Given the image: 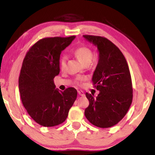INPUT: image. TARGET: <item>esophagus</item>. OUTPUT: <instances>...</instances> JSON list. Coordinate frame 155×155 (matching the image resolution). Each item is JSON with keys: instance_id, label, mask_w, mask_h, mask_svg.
Segmentation results:
<instances>
[{"instance_id": "1", "label": "esophagus", "mask_w": 155, "mask_h": 155, "mask_svg": "<svg viewBox=\"0 0 155 155\" xmlns=\"http://www.w3.org/2000/svg\"><path fill=\"white\" fill-rule=\"evenodd\" d=\"M78 95H79V96H84V93L81 91H78Z\"/></svg>"}]
</instances>
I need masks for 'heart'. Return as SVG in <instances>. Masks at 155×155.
Masks as SVG:
<instances>
[{
    "label": "heart",
    "mask_w": 155,
    "mask_h": 155,
    "mask_svg": "<svg viewBox=\"0 0 155 155\" xmlns=\"http://www.w3.org/2000/svg\"><path fill=\"white\" fill-rule=\"evenodd\" d=\"M74 54L82 63L84 64H89L94 57L93 51L85 46H82L75 49ZM67 63V58L64 56H62L59 58V67L61 69H64Z\"/></svg>",
    "instance_id": "1"
}]
</instances>
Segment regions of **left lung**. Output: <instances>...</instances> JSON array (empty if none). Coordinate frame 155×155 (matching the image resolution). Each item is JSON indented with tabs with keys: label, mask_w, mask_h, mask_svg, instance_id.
Wrapping results in <instances>:
<instances>
[{
	"label": "left lung",
	"mask_w": 155,
	"mask_h": 155,
	"mask_svg": "<svg viewBox=\"0 0 155 155\" xmlns=\"http://www.w3.org/2000/svg\"><path fill=\"white\" fill-rule=\"evenodd\" d=\"M97 47L99 60L93 76L94 87L100 93L94 98L86 93L89 105L85 117L94 126L109 128L120 121L133 101V84L129 68L123 54L107 38L83 35Z\"/></svg>",
	"instance_id": "1"
}]
</instances>
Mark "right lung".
<instances>
[{
	"mask_svg": "<svg viewBox=\"0 0 155 155\" xmlns=\"http://www.w3.org/2000/svg\"><path fill=\"white\" fill-rule=\"evenodd\" d=\"M74 38H42L29 48L23 60L18 78L21 101L28 114L41 126L54 127L64 122L77 98L74 88L62 92L54 83L60 72L61 52Z\"/></svg>",
	"mask_w": 155,
	"mask_h": 155,
	"instance_id": "1",
	"label": "right lung"
}]
</instances>
